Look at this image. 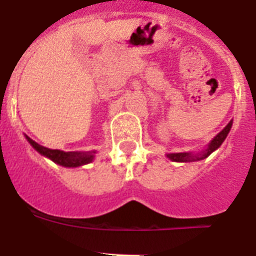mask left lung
Here are the masks:
<instances>
[{"instance_id":"left-lung-1","label":"left lung","mask_w":256,"mask_h":256,"mask_svg":"<svg viewBox=\"0 0 256 256\" xmlns=\"http://www.w3.org/2000/svg\"><path fill=\"white\" fill-rule=\"evenodd\" d=\"M232 124H233V121H230L229 124L225 126L220 132H218L216 136L211 140V143L208 144L207 150L204 151H202L200 154H188V152H180V154H166V158H170L172 161H177V162H190V161H198V160H203V158H208L210 154H212L214 151H216L221 144H222V142L225 140V138L228 136L229 132H230Z\"/></svg>"}]
</instances>
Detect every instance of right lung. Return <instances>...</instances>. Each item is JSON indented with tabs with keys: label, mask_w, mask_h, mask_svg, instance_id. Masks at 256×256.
<instances>
[{
	"label": "right lung",
	"mask_w": 256,
	"mask_h": 256,
	"mask_svg": "<svg viewBox=\"0 0 256 256\" xmlns=\"http://www.w3.org/2000/svg\"><path fill=\"white\" fill-rule=\"evenodd\" d=\"M27 140L30 142V144L35 148L38 154H42L45 158H50L52 161H54L56 164L66 166V168H76V166H82L88 162H91L95 158V151L92 152H65L60 151V150H50V148L42 147L35 140H32L31 138L27 136Z\"/></svg>",
	"instance_id": "add662e5"
}]
</instances>
